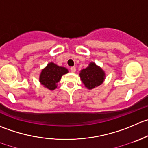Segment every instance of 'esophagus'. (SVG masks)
I'll return each mask as SVG.
<instances>
[{"label": "esophagus", "instance_id": "1", "mask_svg": "<svg viewBox=\"0 0 148 148\" xmlns=\"http://www.w3.org/2000/svg\"><path fill=\"white\" fill-rule=\"evenodd\" d=\"M70 70H71V71H72V72H75L76 71V67H74V66H73V67H71V68H70Z\"/></svg>", "mask_w": 148, "mask_h": 148}]
</instances>
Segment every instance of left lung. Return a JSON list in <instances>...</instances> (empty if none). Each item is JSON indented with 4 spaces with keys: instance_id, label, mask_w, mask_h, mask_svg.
I'll use <instances>...</instances> for the list:
<instances>
[{
    "instance_id": "1",
    "label": "left lung",
    "mask_w": 148,
    "mask_h": 148,
    "mask_svg": "<svg viewBox=\"0 0 148 148\" xmlns=\"http://www.w3.org/2000/svg\"><path fill=\"white\" fill-rule=\"evenodd\" d=\"M79 77L84 87L88 90H92L103 84L106 79V73L95 63L90 62L87 68L80 71Z\"/></svg>"
}]
</instances>
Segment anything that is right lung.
<instances>
[{
    "instance_id": "1",
    "label": "right lung",
    "mask_w": 148,
    "mask_h": 148,
    "mask_svg": "<svg viewBox=\"0 0 148 148\" xmlns=\"http://www.w3.org/2000/svg\"><path fill=\"white\" fill-rule=\"evenodd\" d=\"M68 72V69L65 67L59 66L53 62H50L41 71L39 82L45 88L54 90L57 88L58 82L61 80V77Z\"/></svg>"
}]
</instances>
